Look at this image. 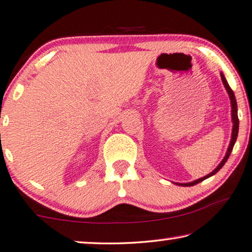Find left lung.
Segmentation results:
<instances>
[{
	"label": "left lung",
	"instance_id": "obj_1",
	"mask_svg": "<svg viewBox=\"0 0 252 252\" xmlns=\"http://www.w3.org/2000/svg\"><path fill=\"white\" fill-rule=\"evenodd\" d=\"M220 77H221V81H223V84L225 86L226 91H227L228 93V96L229 99H231V105H232V120H233V128H232V137H231V142H229V145H228V149H227V152H226V155L224 157V159L221 160V162L218 165L216 168H215L213 171H211L210 174H208L207 176L205 177H201L199 178V180L196 181H193V182H189V183H177V185H181V187H192V185H195L200 183V182L205 181L206 178L213 176L217 173V171H220L221 167L225 165V162L227 161L229 155H231V152L233 150V147H234L235 144V141H236V137H238V133H239V118H238V104H236V100H235V95H234V92H233L231 87H229L227 81H226V78L224 77L223 72H220Z\"/></svg>",
	"mask_w": 252,
	"mask_h": 252
}]
</instances>
